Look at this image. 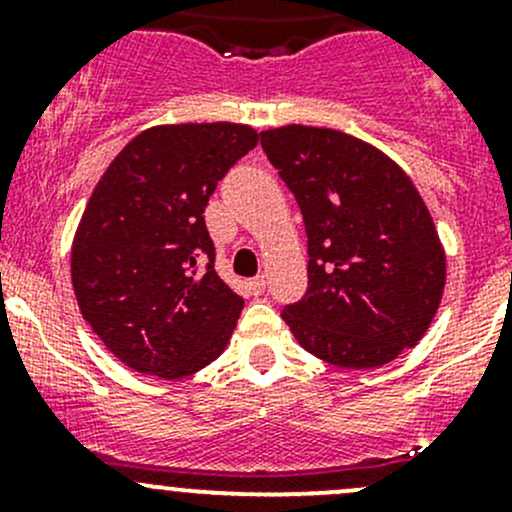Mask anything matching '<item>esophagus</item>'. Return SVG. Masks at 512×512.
<instances>
[{"mask_svg":"<svg viewBox=\"0 0 512 512\" xmlns=\"http://www.w3.org/2000/svg\"><path fill=\"white\" fill-rule=\"evenodd\" d=\"M247 289H250L252 297H260V294L265 292V277H252V280L247 282Z\"/></svg>","mask_w":512,"mask_h":512,"instance_id":"esophagus-1","label":"esophagus"}]
</instances>
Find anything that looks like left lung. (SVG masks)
<instances>
[{
    "label": "left lung",
    "instance_id": "8db88e82",
    "mask_svg": "<svg viewBox=\"0 0 512 512\" xmlns=\"http://www.w3.org/2000/svg\"><path fill=\"white\" fill-rule=\"evenodd\" d=\"M260 136L307 227V294L282 309L294 339L342 369L416 347L441 304L446 252L414 180L334 128L289 123Z\"/></svg>",
    "mask_w": 512,
    "mask_h": 512
}]
</instances>
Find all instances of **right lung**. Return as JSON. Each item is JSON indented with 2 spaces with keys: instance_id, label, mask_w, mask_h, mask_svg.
I'll use <instances>...</instances> for the list:
<instances>
[{
  "instance_id": "obj_1",
  "label": "right lung",
  "mask_w": 512,
  "mask_h": 512,
  "mask_svg": "<svg viewBox=\"0 0 512 512\" xmlns=\"http://www.w3.org/2000/svg\"><path fill=\"white\" fill-rule=\"evenodd\" d=\"M260 133L245 123H165L101 175L71 245L76 302L138 374L183 379L225 352L242 297L215 272L205 205ZM200 256L209 270L194 275Z\"/></svg>"
}]
</instances>
